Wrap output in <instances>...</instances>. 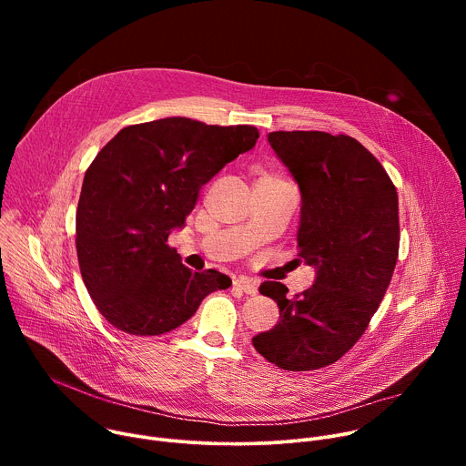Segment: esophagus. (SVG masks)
<instances>
[{"label": "esophagus", "mask_w": 466, "mask_h": 466, "mask_svg": "<svg viewBox=\"0 0 466 466\" xmlns=\"http://www.w3.org/2000/svg\"><path fill=\"white\" fill-rule=\"evenodd\" d=\"M234 288L247 293V295H256L258 293V284L252 279H247V277H239L238 280H234Z\"/></svg>", "instance_id": "esophagus-1"}]
</instances>
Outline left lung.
Here are the masks:
<instances>
[{
    "instance_id": "obj_1",
    "label": "left lung",
    "mask_w": 466,
    "mask_h": 466,
    "mask_svg": "<svg viewBox=\"0 0 466 466\" xmlns=\"http://www.w3.org/2000/svg\"><path fill=\"white\" fill-rule=\"evenodd\" d=\"M268 142L300 187L297 247L315 282L293 299L284 284L263 282L259 293L279 304L280 320L252 345L284 370H315L354 347L389 288L400 243L398 195L350 137L277 130Z\"/></svg>"
}]
</instances>
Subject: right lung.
Masks as SVG:
<instances>
[{
	"mask_svg": "<svg viewBox=\"0 0 466 466\" xmlns=\"http://www.w3.org/2000/svg\"><path fill=\"white\" fill-rule=\"evenodd\" d=\"M259 138L250 125L164 117L121 128L86 169L76 216L77 258L99 313L132 336L184 324L232 280L187 269L167 245L201 187Z\"/></svg>",
	"mask_w": 466,
	"mask_h": 466,
	"instance_id": "obj_1",
	"label": "right lung"
}]
</instances>
